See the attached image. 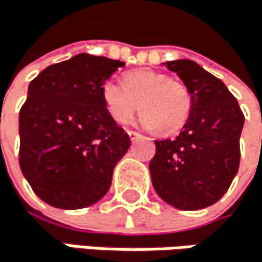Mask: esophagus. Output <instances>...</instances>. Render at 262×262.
I'll list each match as a JSON object with an SVG mask.
<instances>
[{
  "label": "esophagus",
  "instance_id": "obj_1",
  "mask_svg": "<svg viewBox=\"0 0 262 262\" xmlns=\"http://www.w3.org/2000/svg\"><path fill=\"white\" fill-rule=\"evenodd\" d=\"M127 134H128V137H130V140H132V141L141 138V135H140L138 132H135V130H127Z\"/></svg>",
  "mask_w": 262,
  "mask_h": 262
}]
</instances>
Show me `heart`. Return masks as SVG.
<instances>
[{"label":"heart","mask_w":262,"mask_h":262,"mask_svg":"<svg viewBox=\"0 0 262 262\" xmlns=\"http://www.w3.org/2000/svg\"><path fill=\"white\" fill-rule=\"evenodd\" d=\"M102 101L115 122L127 124L141 110V124L166 135L179 132L192 107L191 91L183 82L150 70L127 73L122 85L105 82Z\"/></svg>","instance_id":"obj_1"}]
</instances>
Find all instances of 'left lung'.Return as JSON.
<instances>
[{
	"label": "left lung",
	"instance_id": "obj_1",
	"mask_svg": "<svg viewBox=\"0 0 262 262\" xmlns=\"http://www.w3.org/2000/svg\"><path fill=\"white\" fill-rule=\"evenodd\" d=\"M164 65L188 86L192 107L179 137L155 141L149 163L152 185L172 207L202 210L228 191L239 169L244 113L225 83L195 62L183 59Z\"/></svg>",
	"mask_w": 262,
	"mask_h": 262
}]
</instances>
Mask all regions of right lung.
<instances>
[{"label": "right lung", "instance_id": "obj_1", "mask_svg": "<svg viewBox=\"0 0 262 262\" xmlns=\"http://www.w3.org/2000/svg\"><path fill=\"white\" fill-rule=\"evenodd\" d=\"M124 62L77 54L45 68L20 110V167L51 207L79 210L101 200L130 138L107 113L102 85Z\"/></svg>", "mask_w": 262, "mask_h": 262}]
</instances>
